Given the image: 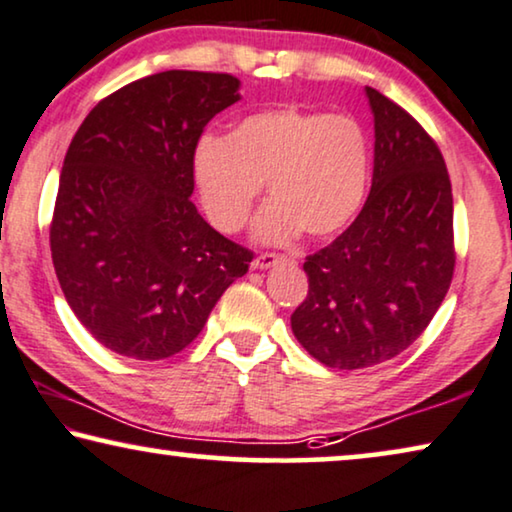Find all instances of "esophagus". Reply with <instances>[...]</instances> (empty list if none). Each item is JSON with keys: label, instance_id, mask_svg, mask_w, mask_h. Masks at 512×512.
Instances as JSON below:
<instances>
[{"label": "esophagus", "instance_id": "1", "mask_svg": "<svg viewBox=\"0 0 512 512\" xmlns=\"http://www.w3.org/2000/svg\"><path fill=\"white\" fill-rule=\"evenodd\" d=\"M283 255H276V253H262L259 257L253 259V269H271L273 264L283 262Z\"/></svg>", "mask_w": 512, "mask_h": 512}]
</instances>
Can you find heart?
<instances>
[{"label": "heart", "instance_id": "1", "mask_svg": "<svg viewBox=\"0 0 512 512\" xmlns=\"http://www.w3.org/2000/svg\"><path fill=\"white\" fill-rule=\"evenodd\" d=\"M369 136L357 118L280 106L243 118L229 136H201L194 183L208 218L236 234L266 183L271 199L255 220L262 243L304 232L325 239L348 225L369 187Z\"/></svg>", "mask_w": 512, "mask_h": 512}]
</instances>
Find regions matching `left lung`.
<instances>
[{"mask_svg": "<svg viewBox=\"0 0 512 512\" xmlns=\"http://www.w3.org/2000/svg\"><path fill=\"white\" fill-rule=\"evenodd\" d=\"M376 129L371 194L355 222L308 255L297 341L329 369H366L413 345L455 271L452 185L436 141L366 88Z\"/></svg>", "mask_w": 512, "mask_h": 512, "instance_id": "obj_1", "label": "left lung"}]
</instances>
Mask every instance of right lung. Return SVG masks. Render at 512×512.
<instances>
[{"instance_id": "obj_1", "label": "right lung", "mask_w": 512, "mask_h": 512, "mask_svg": "<svg viewBox=\"0 0 512 512\" xmlns=\"http://www.w3.org/2000/svg\"><path fill=\"white\" fill-rule=\"evenodd\" d=\"M239 88L232 74L162 71L102 99L71 139L50 253L71 311L118 355L181 352L253 262L190 199L199 136Z\"/></svg>"}]
</instances>
